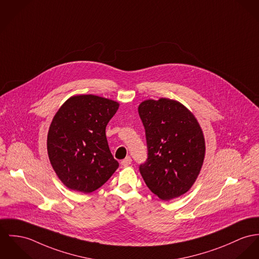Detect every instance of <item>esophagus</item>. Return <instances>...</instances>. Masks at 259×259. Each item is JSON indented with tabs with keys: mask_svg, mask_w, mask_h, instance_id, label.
I'll list each match as a JSON object with an SVG mask.
<instances>
[{
	"mask_svg": "<svg viewBox=\"0 0 259 259\" xmlns=\"http://www.w3.org/2000/svg\"><path fill=\"white\" fill-rule=\"evenodd\" d=\"M131 162H132V159H131L130 157H126L125 159H123V160L121 161V165H123V166H127V165L131 164Z\"/></svg>",
	"mask_w": 259,
	"mask_h": 259,
	"instance_id": "esophagus-1",
	"label": "esophagus"
}]
</instances>
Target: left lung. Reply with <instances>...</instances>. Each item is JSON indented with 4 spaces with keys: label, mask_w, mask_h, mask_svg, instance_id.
<instances>
[{
    "label": "left lung",
    "mask_w": 259,
    "mask_h": 259,
    "mask_svg": "<svg viewBox=\"0 0 259 259\" xmlns=\"http://www.w3.org/2000/svg\"><path fill=\"white\" fill-rule=\"evenodd\" d=\"M148 158L139 166L149 189L161 200L187 192L199 175L205 141L193 114L168 99L143 101L138 108Z\"/></svg>",
    "instance_id": "obj_1"
}]
</instances>
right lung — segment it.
<instances>
[{"label": "right lung", "instance_id": "add662e5", "mask_svg": "<svg viewBox=\"0 0 259 259\" xmlns=\"http://www.w3.org/2000/svg\"><path fill=\"white\" fill-rule=\"evenodd\" d=\"M119 104L93 95L67 100L55 114L47 137L52 167L70 189L91 193L102 186L119 163L106 139L105 128Z\"/></svg>", "mask_w": 259, "mask_h": 259}]
</instances>
